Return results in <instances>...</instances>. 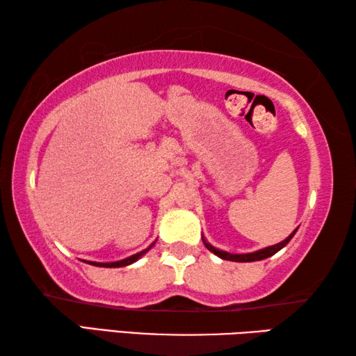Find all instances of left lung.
Masks as SVG:
<instances>
[{
  "mask_svg": "<svg viewBox=\"0 0 356 356\" xmlns=\"http://www.w3.org/2000/svg\"><path fill=\"white\" fill-rule=\"evenodd\" d=\"M295 232H297V229H295V231L291 234V236H289L286 240H282V242L278 243V245L267 246V248L259 250V251H256V252H248V254H231V252L220 251V250L213 248V246L210 245V243H207L204 238H202V242H204V245H206V248H207L209 251H212L213 254H216V256L221 257V259H225V261H232V262H254V261H262V259H267V257H270V256H273L275 252H278L281 248H284V246H286L289 242H291V238L293 237Z\"/></svg>",
  "mask_w": 356,
  "mask_h": 356,
  "instance_id": "obj_1",
  "label": "left lung"
}]
</instances>
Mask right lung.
I'll return each mask as SVG.
<instances>
[{"label": "right lung", "mask_w": 356, "mask_h": 356, "mask_svg": "<svg viewBox=\"0 0 356 356\" xmlns=\"http://www.w3.org/2000/svg\"><path fill=\"white\" fill-rule=\"evenodd\" d=\"M150 246H154V243L150 245ZM150 246L149 248H146L144 251H141V252H138V254H134V256H130V257H127V259H124V261H119V262H108V264H99V262H88V264H92V265H95V267H108V268H111V267H125V265H130V264H134V262H136L138 259H140L143 254H146V252L150 250Z\"/></svg>", "instance_id": "add662e5"}]
</instances>
